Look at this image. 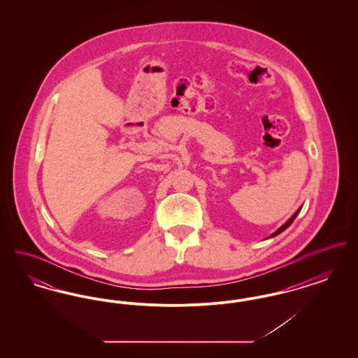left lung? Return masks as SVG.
Returning <instances> with one entry per match:
<instances>
[{"instance_id": "8db88e82", "label": "left lung", "mask_w": 358, "mask_h": 358, "mask_svg": "<svg viewBox=\"0 0 358 358\" xmlns=\"http://www.w3.org/2000/svg\"><path fill=\"white\" fill-rule=\"evenodd\" d=\"M301 209H302V206H299V208H298V209H296V210H295V213H294V215H292V216H291V217H289V220H287V222H285V224H283V225H282V227H279V228H278V229H276V231H275V232H273V234H271V235H270V236H268V238H275V236H278V235H279V234H282V232H283V231H285V229H287V228H289V225H291V224H292V222H294V220H295V217H296V216H298V215H299V212H301Z\"/></svg>"}]
</instances>
